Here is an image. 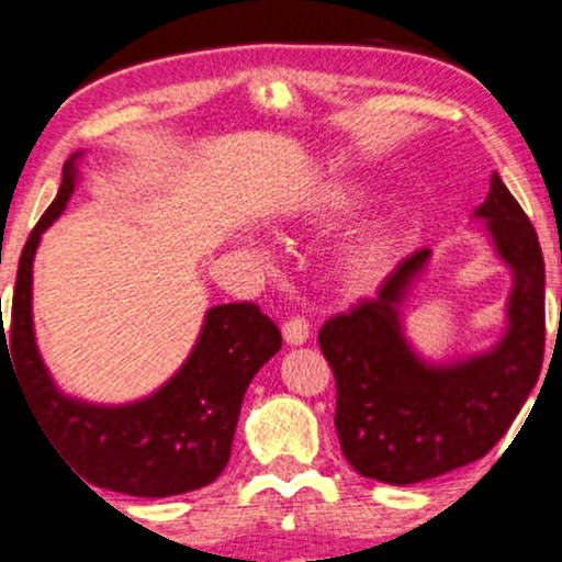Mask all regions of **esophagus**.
<instances>
[{
	"instance_id": "esophagus-1",
	"label": "esophagus",
	"mask_w": 562,
	"mask_h": 562,
	"mask_svg": "<svg viewBox=\"0 0 562 562\" xmlns=\"http://www.w3.org/2000/svg\"><path fill=\"white\" fill-rule=\"evenodd\" d=\"M282 337H285L288 345H304L310 339V323L304 321L302 315L288 317V321L282 323Z\"/></svg>"
}]
</instances>
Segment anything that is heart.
Here are the masks:
<instances>
[{
	"mask_svg": "<svg viewBox=\"0 0 562 562\" xmlns=\"http://www.w3.org/2000/svg\"><path fill=\"white\" fill-rule=\"evenodd\" d=\"M359 198V190L348 181H334L326 190L317 192L310 201L307 217L315 223H331L339 214L350 212ZM394 228L386 220H372V223L361 225V228L350 231L342 241H339L337 252H334V271L339 280L353 291H367L375 285L383 274H386L391 255H394Z\"/></svg>",
	"mask_w": 562,
	"mask_h": 562,
	"instance_id": "heart-1",
	"label": "heart"
}]
</instances>
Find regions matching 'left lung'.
<instances>
[{
	"mask_svg": "<svg viewBox=\"0 0 562 562\" xmlns=\"http://www.w3.org/2000/svg\"><path fill=\"white\" fill-rule=\"evenodd\" d=\"M475 217L514 271L501 342L449 364L422 361L407 345L400 307L429 249L402 260L375 299L326 321L317 334L337 381L339 446L367 479L405 486L475 462L506 435L536 386L547 337L536 228L497 173Z\"/></svg>",
	"mask_w": 562,
	"mask_h": 562,
	"instance_id": "8db88e82",
	"label": "left lung"
}]
</instances>
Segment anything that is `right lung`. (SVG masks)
Returning a JSON list of instances; mask_svg holds the SVG:
<instances>
[{
	"label": "right lung",
	"instance_id": "add662e5",
	"mask_svg": "<svg viewBox=\"0 0 562 562\" xmlns=\"http://www.w3.org/2000/svg\"><path fill=\"white\" fill-rule=\"evenodd\" d=\"M78 157L81 151L61 168L59 192L21 252L10 326L4 328L2 321L0 331V361L2 353L14 359L13 375L45 429V440L89 484L133 497L201 490L228 464L245 391L255 372L282 348V334L255 304H220L206 313L181 370L146 400L92 405L61 394L35 342L32 263L40 236L65 212L76 190Z\"/></svg>",
	"mask_w": 562,
	"mask_h": 562
}]
</instances>
